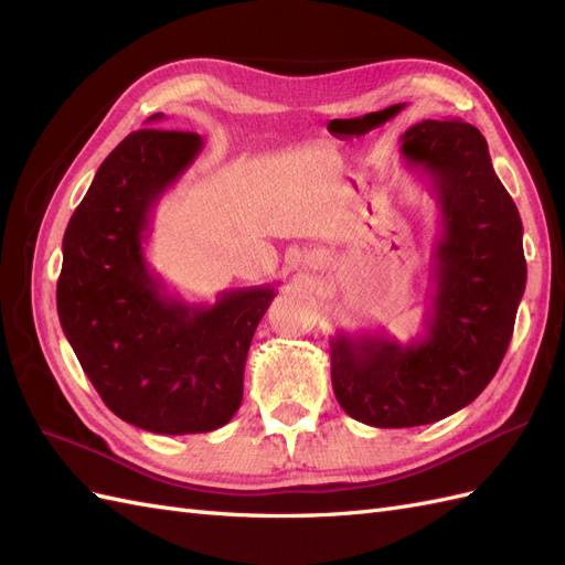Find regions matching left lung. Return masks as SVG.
I'll return each instance as SVG.
<instances>
[{
  "label": "left lung",
  "mask_w": 565,
  "mask_h": 565,
  "mask_svg": "<svg viewBox=\"0 0 565 565\" xmlns=\"http://www.w3.org/2000/svg\"><path fill=\"white\" fill-rule=\"evenodd\" d=\"M401 156L440 210L426 332L409 344L384 332L330 339L339 405L380 429L446 419L478 398L507 353L527 276L521 216L481 131L424 119L401 136Z\"/></svg>",
  "instance_id": "left-lung-1"
}]
</instances>
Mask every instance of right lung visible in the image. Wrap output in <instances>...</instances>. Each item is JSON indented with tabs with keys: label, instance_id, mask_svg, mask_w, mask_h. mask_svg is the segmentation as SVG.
<instances>
[{
	"label": "right lung",
	"instance_id": "right-lung-1",
	"mask_svg": "<svg viewBox=\"0 0 565 565\" xmlns=\"http://www.w3.org/2000/svg\"><path fill=\"white\" fill-rule=\"evenodd\" d=\"M156 113L98 167L63 235L56 306L65 339L113 413L167 436L204 434L243 403L247 351L276 287L214 303L169 295L146 262L152 210L202 150Z\"/></svg>",
	"mask_w": 565,
	"mask_h": 565
}]
</instances>
